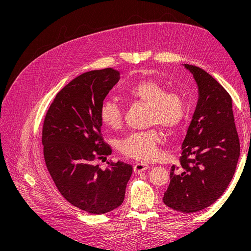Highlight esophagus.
Segmentation results:
<instances>
[{
    "label": "esophagus",
    "instance_id": "obj_1",
    "mask_svg": "<svg viewBox=\"0 0 251 251\" xmlns=\"http://www.w3.org/2000/svg\"><path fill=\"white\" fill-rule=\"evenodd\" d=\"M149 168L148 164H144V163H136L134 165V172L135 173H142L145 170H147Z\"/></svg>",
    "mask_w": 251,
    "mask_h": 251
}]
</instances>
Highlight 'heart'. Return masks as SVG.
Wrapping results in <instances>:
<instances>
[{"instance_id":"heart-1","label":"heart","mask_w":251,"mask_h":251,"mask_svg":"<svg viewBox=\"0 0 251 251\" xmlns=\"http://www.w3.org/2000/svg\"><path fill=\"white\" fill-rule=\"evenodd\" d=\"M130 100L149 107V124H157L167 132L175 131L184 121L187 114L185 96L179 91L166 92V87L152 79L135 83L126 92ZM100 119L110 129L117 130L123 121L122 108L114 101L106 100L100 107ZM161 135L156 130L130 134L120 141V151L142 162L155 160L158 156V145Z\"/></svg>"}]
</instances>
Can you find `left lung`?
Here are the masks:
<instances>
[{
  "label": "left lung",
  "mask_w": 251,
  "mask_h": 251,
  "mask_svg": "<svg viewBox=\"0 0 251 251\" xmlns=\"http://www.w3.org/2000/svg\"><path fill=\"white\" fill-rule=\"evenodd\" d=\"M184 67L196 81L199 98L163 202L176 211L194 213L210 206L229 185L240 144L230 95L201 68Z\"/></svg>",
  "instance_id": "obj_1"
}]
</instances>
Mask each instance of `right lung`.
Returning a JSON list of instances; mask_svg holds the SVG:
<instances>
[{
  "label": "right lung",
  "instance_id": "right-lung-1",
  "mask_svg": "<svg viewBox=\"0 0 251 251\" xmlns=\"http://www.w3.org/2000/svg\"><path fill=\"white\" fill-rule=\"evenodd\" d=\"M120 79L112 68L86 72L56 95L44 120L42 143L47 169L73 206L104 214L124 201L131 165L118 161L105 170L96 164L111 155L101 133L100 107Z\"/></svg>",
  "mask_w": 251,
  "mask_h": 251
}]
</instances>
